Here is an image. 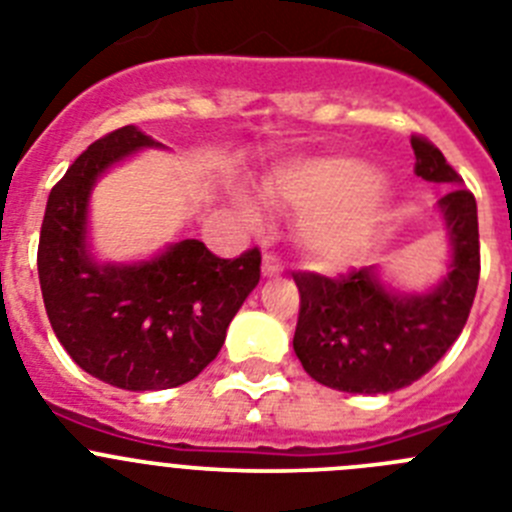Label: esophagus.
I'll use <instances>...</instances> for the list:
<instances>
[{
  "label": "esophagus",
  "mask_w": 512,
  "mask_h": 512,
  "mask_svg": "<svg viewBox=\"0 0 512 512\" xmlns=\"http://www.w3.org/2000/svg\"><path fill=\"white\" fill-rule=\"evenodd\" d=\"M261 274H264L266 279L279 277V274H282V264H279V261L274 259V256H269V253H266L264 261H261Z\"/></svg>",
  "instance_id": "esophagus-1"
}]
</instances>
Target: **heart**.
I'll list each match as a JSON object with an SVG mask.
<instances>
[{"mask_svg": "<svg viewBox=\"0 0 512 512\" xmlns=\"http://www.w3.org/2000/svg\"><path fill=\"white\" fill-rule=\"evenodd\" d=\"M382 174L359 158H300L271 169L259 189L266 202L302 217L300 241L323 269H341L372 246L382 228ZM248 223H259V202L238 194Z\"/></svg>", "mask_w": 512, "mask_h": 512, "instance_id": "heart-1", "label": "heart"}]
</instances>
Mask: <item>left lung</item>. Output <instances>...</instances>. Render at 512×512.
Instances as JSON below:
<instances>
[{"label": "left lung", "mask_w": 512, "mask_h": 512, "mask_svg": "<svg viewBox=\"0 0 512 512\" xmlns=\"http://www.w3.org/2000/svg\"><path fill=\"white\" fill-rule=\"evenodd\" d=\"M410 143L415 174L454 187L436 202L449 238L446 271L420 292L392 287L379 266L338 279L295 274L300 318L292 346L305 372L330 390L387 395L413 384L454 346L477 295V202L436 146Z\"/></svg>", "instance_id": "left-lung-1"}]
</instances>
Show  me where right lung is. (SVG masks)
Here are the masks:
<instances>
[{
	"label": "right lung",
	"mask_w": 512,
	"mask_h": 512,
	"mask_svg": "<svg viewBox=\"0 0 512 512\" xmlns=\"http://www.w3.org/2000/svg\"><path fill=\"white\" fill-rule=\"evenodd\" d=\"M143 151L166 146L135 125L94 140L48 194L38 246L45 312L66 354L130 392L192 382L261 277L259 248L228 261L184 235L148 259H99L89 220L94 187Z\"/></svg>",
	"instance_id": "right-lung-1"
}]
</instances>
